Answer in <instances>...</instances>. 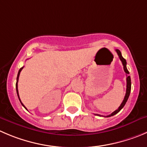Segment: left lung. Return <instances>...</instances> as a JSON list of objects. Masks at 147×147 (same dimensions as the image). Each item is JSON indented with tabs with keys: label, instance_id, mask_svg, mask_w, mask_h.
I'll return each instance as SVG.
<instances>
[{
	"label": "left lung",
	"instance_id": "1",
	"mask_svg": "<svg viewBox=\"0 0 147 147\" xmlns=\"http://www.w3.org/2000/svg\"><path fill=\"white\" fill-rule=\"evenodd\" d=\"M115 51L117 52V53H118V56H119V58L120 60L121 61V62H122L123 63V69H124V71L125 72V74H126V92H125V97H124L122 103H121V105H120V107H118V109H117L116 110H115L113 113H112L111 114L109 115H107V116H105V117H111V116H113V115H115V114H117V113H118V112L120 111V110H121V109L123 108V107H124V105H125V103H126L127 100H128V97H129V95H130V92H131V77H130V76H128V74H129V72H128V69H127L126 68V61H125V59H124L123 58L122 55H121V51H120L119 50H115ZM96 115H99V116H102V115H98V114H94Z\"/></svg>",
	"mask_w": 147,
	"mask_h": 147
}]
</instances>
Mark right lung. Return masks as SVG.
Instances as JSON below:
<instances>
[{
  "label": "right lung",
  "mask_w": 147,
  "mask_h": 147,
  "mask_svg": "<svg viewBox=\"0 0 147 147\" xmlns=\"http://www.w3.org/2000/svg\"><path fill=\"white\" fill-rule=\"evenodd\" d=\"M23 68H24V67H22V68H20V69H19V72H18L17 78H16V92H17V95H18V97H19V100H20L21 103H22V105H23V106H24V108H25V109H26V107H25V106H24V105H23V103H22V101H21L20 98H19V91H18V81H19V75H20V72H21V71H22V69H23ZM26 110H27V109H26Z\"/></svg>",
  "instance_id": "1"
}]
</instances>
